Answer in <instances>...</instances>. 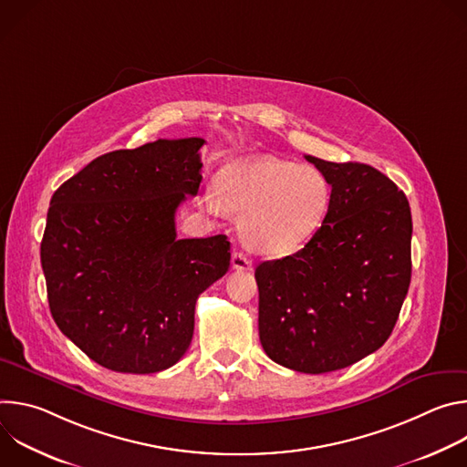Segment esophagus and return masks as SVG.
Listing matches in <instances>:
<instances>
[{
  "label": "esophagus",
  "mask_w": 467,
  "mask_h": 467,
  "mask_svg": "<svg viewBox=\"0 0 467 467\" xmlns=\"http://www.w3.org/2000/svg\"><path fill=\"white\" fill-rule=\"evenodd\" d=\"M231 264H233V268L238 270V272H247V270H251V265H253V262L244 253H240V251L233 253Z\"/></svg>",
  "instance_id": "obj_1"
}]
</instances>
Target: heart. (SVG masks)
I'll return each instance as SVG.
<instances>
[{"instance_id": "obj_1", "label": "heart", "mask_w": 467, "mask_h": 467, "mask_svg": "<svg viewBox=\"0 0 467 467\" xmlns=\"http://www.w3.org/2000/svg\"><path fill=\"white\" fill-rule=\"evenodd\" d=\"M218 216L244 214V242L262 254H288L312 240L332 207L328 177L310 166L277 157H244L218 173V188L203 193Z\"/></svg>"}]
</instances>
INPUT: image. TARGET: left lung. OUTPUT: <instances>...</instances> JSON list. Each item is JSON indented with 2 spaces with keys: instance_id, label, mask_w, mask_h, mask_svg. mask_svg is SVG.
<instances>
[{
  "instance_id": "left-lung-1",
  "label": "left lung",
  "mask_w": 467,
  "mask_h": 467,
  "mask_svg": "<svg viewBox=\"0 0 467 467\" xmlns=\"http://www.w3.org/2000/svg\"><path fill=\"white\" fill-rule=\"evenodd\" d=\"M305 159L332 184L328 218L297 253L258 264L254 279L265 355L317 375L362 360L391 335L410 286L412 214L373 166Z\"/></svg>"
}]
</instances>
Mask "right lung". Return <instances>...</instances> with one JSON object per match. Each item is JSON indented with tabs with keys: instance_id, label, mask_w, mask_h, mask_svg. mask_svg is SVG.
Here are the masks:
<instances>
[{
	"instance_id": "obj_1",
	"label": "right lung",
	"mask_w": 467,
	"mask_h": 467,
	"mask_svg": "<svg viewBox=\"0 0 467 467\" xmlns=\"http://www.w3.org/2000/svg\"><path fill=\"white\" fill-rule=\"evenodd\" d=\"M203 139L94 159L51 197L40 260L51 316L88 358L157 373L186 353L199 294L231 264L227 236L177 240L175 213L202 182Z\"/></svg>"
}]
</instances>
